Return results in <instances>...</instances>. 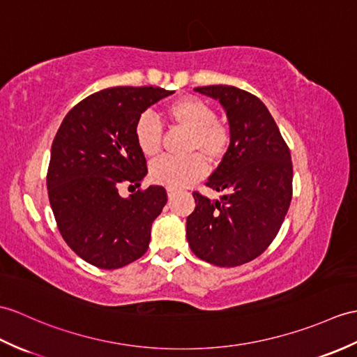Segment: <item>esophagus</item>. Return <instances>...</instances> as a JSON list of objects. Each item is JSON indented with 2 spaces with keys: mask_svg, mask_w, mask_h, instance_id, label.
I'll list each match as a JSON object with an SVG mask.
<instances>
[{
  "mask_svg": "<svg viewBox=\"0 0 357 357\" xmlns=\"http://www.w3.org/2000/svg\"><path fill=\"white\" fill-rule=\"evenodd\" d=\"M176 195V190L175 188H167V196L172 199L173 196H175Z\"/></svg>",
  "mask_w": 357,
  "mask_h": 357,
  "instance_id": "1",
  "label": "esophagus"
}]
</instances>
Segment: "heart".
Here are the masks:
<instances>
[{
	"label": "heart",
	"instance_id": "1",
	"mask_svg": "<svg viewBox=\"0 0 357 357\" xmlns=\"http://www.w3.org/2000/svg\"><path fill=\"white\" fill-rule=\"evenodd\" d=\"M167 119L178 126L190 130L188 152H199L185 158L162 156L152 164L151 176L155 182L169 188H184L205 176L206 162H219L231 143V134L225 124L216 120L213 107L197 97H182L173 102L167 111ZM162 126L151 112L139 115L135 124V139L139 151L146 156H155L161 147ZM204 155L202 157L200 153Z\"/></svg>",
	"mask_w": 357,
	"mask_h": 357
}]
</instances>
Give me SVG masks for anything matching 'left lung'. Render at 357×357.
Here are the masks:
<instances>
[{
	"mask_svg": "<svg viewBox=\"0 0 357 357\" xmlns=\"http://www.w3.org/2000/svg\"><path fill=\"white\" fill-rule=\"evenodd\" d=\"M227 112L231 143L206 185L218 201L193 193L187 240L195 255L222 268L259 257L275 238L292 199L291 152L264 103L229 85L197 86Z\"/></svg>",
	"mask_w": 357,
	"mask_h": 357,
	"instance_id": "1",
	"label": "left lung"
}]
</instances>
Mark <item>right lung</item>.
<instances>
[{
  "label": "right lung",
  "instance_id": "right-lung-1",
  "mask_svg": "<svg viewBox=\"0 0 357 357\" xmlns=\"http://www.w3.org/2000/svg\"><path fill=\"white\" fill-rule=\"evenodd\" d=\"M175 93L115 86L91 94L66 114L54 137L47 175L50 205L63 240L80 259L119 269L143 255L167 202L161 185L121 197L123 184L147 175L135 124L149 106Z\"/></svg>",
  "mask_w": 357,
  "mask_h": 357
}]
</instances>
